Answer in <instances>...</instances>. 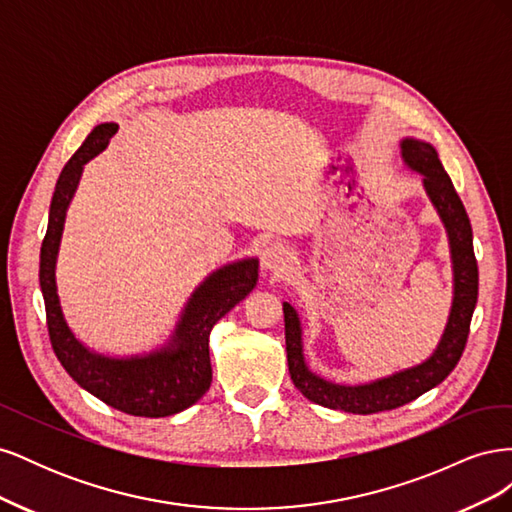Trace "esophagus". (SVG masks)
<instances>
[{"label":"esophagus","mask_w":512,"mask_h":512,"mask_svg":"<svg viewBox=\"0 0 512 512\" xmlns=\"http://www.w3.org/2000/svg\"><path fill=\"white\" fill-rule=\"evenodd\" d=\"M290 262H292V252L284 243L273 241L260 252V267L265 271L275 273V275L284 273L290 267Z\"/></svg>","instance_id":"obj_1"}]
</instances>
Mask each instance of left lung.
<instances>
[{
	"instance_id": "obj_1",
	"label": "left lung",
	"mask_w": 512,
	"mask_h": 512,
	"mask_svg": "<svg viewBox=\"0 0 512 512\" xmlns=\"http://www.w3.org/2000/svg\"><path fill=\"white\" fill-rule=\"evenodd\" d=\"M401 158L406 166L421 173L423 188L436 207L446 228L448 245L453 260V305L444 327L438 348L433 350L421 365L397 371L367 384H335L309 371L303 356L301 320L297 309L284 303V327H286V354L288 371L294 386L318 406L331 410H344L352 414H374L393 410L421 397L433 386H438L459 363L463 348L468 342L470 322L478 299V265L472 245V226L451 177L438 158V151L429 143L404 138L401 141Z\"/></svg>"
}]
</instances>
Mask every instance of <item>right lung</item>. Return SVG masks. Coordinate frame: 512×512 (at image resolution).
I'll list each match as a JSON object with an SVG mask.
<instances>
[{
	"label": "right lung",
	"instance_id": "add662e5",
	"mask_svg": "<svg viewBox=\"0 0 512 512\" xmlns=\"http://www.w3.org/2000/svg\"><path fill=\"white\" fill-rule=\"evenodd\" d=\"M117 130V123H100L61 170L51 200L49 226L40 247V288L53 350L72 380L115 410L160 418L190 408L209 391V333L215 322L254 290L258 260L245 258L213 271L192 292L168 344L158 350L115 359L83 346L61 312L55 265L66 211L79 188L83 166L106 149Z\"/></svg>",
	"mask_w": 512,
	"mask_h": 512
}]
</instances>
